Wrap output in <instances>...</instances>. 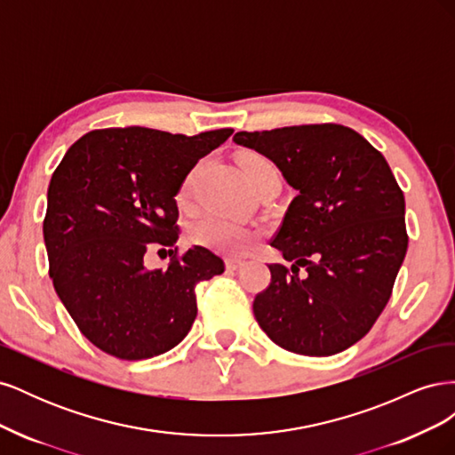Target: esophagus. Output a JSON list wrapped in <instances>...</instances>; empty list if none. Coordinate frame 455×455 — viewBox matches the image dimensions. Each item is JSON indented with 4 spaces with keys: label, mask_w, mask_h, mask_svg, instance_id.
Wrapping results in <instances>:
<instances>
[{
    "label": "esophagus",
    "mask_w": 455,
    "mask_h": 455,
    "mask_svg": "<svg viewBox=\"0 0 455 455\" xmlns=\"http://www.w3.org/2000/svg\"><path fill=\"white\" fill-rule=\"evenodd\" d=\"M243 264H244V259H241V258H228L226 259V267L229 271H237L239 267H243Z\"/></svg>",
    "instance_id": "34e87169"
}]
</instances>
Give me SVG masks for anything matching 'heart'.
I'll use <instances>...</instances> for the list:
<instances>
[{
	"mask_svg": "<svg viewBox=\"0 0 455 455\" xmlns=\"http://www.w3.org/2000/svg\"><path fill=\"white\" fill-rule=\"evenodd\" d=\"M271 171H277V167H275V164L264 156L252 154L243 159V172H244L246 182H251L256 176L271 172ZM194 174L196 171H191L186 176L180 189V197H186L189 194L191 182H194ZM189 235L197 244H203L206 249H212L229 256H239L246 252L254 241V233L249 228H244L243 224H237L233 222V220H228L218 214H204L199 220H196V222L191 224Z\"/></svg>",
	"mask_w": 455,
	"mask_h": 455,
	"instance_id": "1",
	"label": "heart"
}]
</instances>
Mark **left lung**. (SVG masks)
<instances>
[{"label": "left lung", "instance_id": "1", "mask_svg": "<svg viewBox=\"0 0 455 455\" xmlns=\"http://www.w3.org/2000/svg\"><path fill=\"white\" fill-rule=\"evenodd\" d=\"M233 142L271 159L296 189L271 241L292 267L269 264L258 324L286 351L341 353L391 298L408 249L403 189L379 151L336 123L243 131Z\"/></svg>", "mask_w": 455, "mask_h": 455}]
</instances>
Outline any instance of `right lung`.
<instances>
[{"instance_id": "right-lung-1", "label": "right lung", "mask_w": 455, "mask_h": 455, "mask_svg": "<svg viewBox=\"0 0 455 455\" xmlns=\"http://www.w3.org/2000/svg\"><path fill=\"white\" fill-rule=\"evenodd\" d=\"M233 129L196 136L146 127L91 131L66 151L47 191L49 275L92 346L121 361L167 353L197 316L196 286L224 273L204 246L176 256V194ZM171 248L167 270L146 251Z\"/></svg>"}]
</instances>
